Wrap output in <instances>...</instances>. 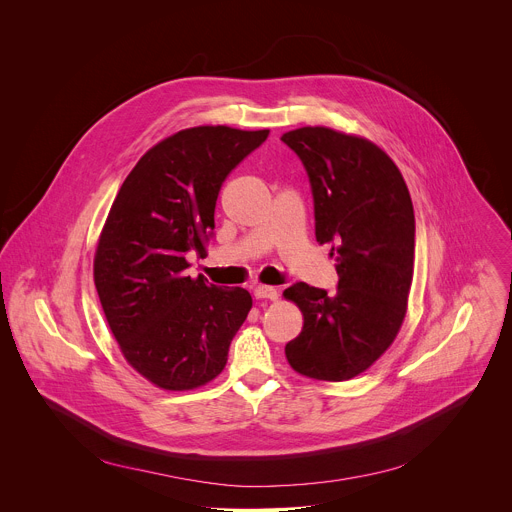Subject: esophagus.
<instances>
[{
	"instance_id": "obj_1",
	"label": "esophagus",
	"mask_w": 512,
	"mask_h": 512,
	"mask_svg": "<svg viewBox=\"0 0 512 512\" xmlns=\"http://www.w3.org/2000/svg\"><path fill=\"white\" fill-rule=\"evenodd\" d=\"M253 296H255L257 300H269V302H275V300L279 298V291H277L275 287H269V285H259V287H255Z\"/></svg>"
}]
</instances>
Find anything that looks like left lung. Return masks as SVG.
<instances>
[{
	"instance_id": "8db88e82",
	"label": "left lung",
	"mask_w": 512,
	"mask_h": 512,
	"mask_svg": "<svg viewBox=\"0 0 512 512\" xmlns=\"http://www.w3.org/2000/svg\"><path fill=\"white\" fill-rule=\"evenodd\" d=\"M312 184L316 241L332 243L338 289L283 291L304 328L285 344L289 367L316 381H348L387 352L407 314L415 214L397 164L367 137L308 125L281 135Z\"/></svg>"
}]
</instances>
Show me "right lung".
I'll list each match as a JSON object with an SVG mask.
<instances>
[{
	"instance_id": "right-lung-1",
	"label": "right lung",
	"mask_w": 512,
	"mask_h": 512,
	"mask_svg": "<svg viewBox=\"0 0 512 512\" xmlns=\"http://www.w3.org/2000/svg\"><path fill=\"white\" fill-rule=\"evenodd\" d=\"M269 129H182L145 152L121 184L97 241L93 277L123 358L164 391H192L223 373L253 306L243 287L190 277L206 255L223 182Z\"/></svg>"
}]
</instances>
